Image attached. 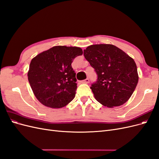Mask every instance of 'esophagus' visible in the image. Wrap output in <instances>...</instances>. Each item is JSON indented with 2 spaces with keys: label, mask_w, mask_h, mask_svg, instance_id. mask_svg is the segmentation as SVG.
Listing matches in <instances>:
<instances>
[{
  "label": "esophagus",
  "mask_w": 159,
  "mask_h": 159,
  "mask_svg": "<svg viewBox=\"0 0 159 159\" xmlns=\"http://www.w3.org/2000/svg\"><path fill=\"white\" fill-rule=\"evenodd\" d=\"M81 82L82 83V84H88L89 82V80L88 78H87V79L83 80V81H81Z\"/></svg>",
  "instance_id": "obj_1"
}]
</instances>
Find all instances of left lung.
Here are the masks:
<instances>
[{"label": "left lung", "mask_w": 159, "mask_h": 159, "mask_svg": "<svg viewBox=\"0 0 159 159\" xmlns=\"http://www.w3.org/2000/svg\"><path fill=\"white\" fill-rule=\"evenodd\" d=\"M84 55L98 75L91 87L96 100L110 108L126 103L139 80L132 57L117 46L103 44L88 46Z\"/></svg>", "instance_id": "obj_1"}]
</instances>
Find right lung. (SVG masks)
<instances>
[{
  "label": "right lung",
  "mask_w": 159,
  "mask_h": 159,
  "mask_svg": "<svg viewBox=\"0 0 159 159\" xmlns=\"http://www.w3.org/2000/svg\"><path fill=\"white\" fill-rule=\"evenodd\" d=\"M82 54L79 47L56 46L31 60L28 79L34 94L42 104L61 108L74 99L77 80L71 63Z\"/></svg>",
  "instance_id": "add662e5"
}]
</instances>
